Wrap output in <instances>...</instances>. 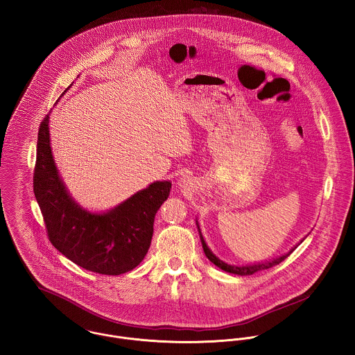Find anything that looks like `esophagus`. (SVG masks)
<instances>
[{
  "mask_svg": "<svg viewBox=\"0 0 355 355\" xmlns=\"http://www.w3.org/2000/svg\"><path fill=\"white\" fill-rule=\"evenodd\" d=\"M186 182H187L186 176H182V178L179 179V184H180V186H184V184H186Z\"/></svg>",
  "mask_w": 355,
  "mask_h": 355,
  "instance_id": "34e87169",
  "label": "esophagus"
}]
</instances>
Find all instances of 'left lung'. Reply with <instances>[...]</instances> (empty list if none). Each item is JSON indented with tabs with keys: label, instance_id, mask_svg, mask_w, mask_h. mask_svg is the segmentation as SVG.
Returning <instances> with one entry per match:
<instances>
[{
	"label": "left lung",
	"instance_id": "1",
	"mask_svg": "<svg viewBox=\"0 0 355 355\" xmlns=\"http://www.w3.org/2000/svg\"><path fill=\"white\" fill-rule=\"evenodd\" d=\"M197 228H198V232H200V238H201L203 252H205V255L207 257V259H209L210 262H213L216 266H218L220 269H223V270H225V272H228V273L239 275V276H249V275H253L255 272H259V270H263V269H269V268H272V266L280 263L282 261H284L290 254L293 253V252L297 249V246L300 245V243H298V245H297L295 248H293L288 253L283 254V255H280V257H276V258H273L272 261L254 262V263H248V265H231V263H227V262L221 261L218 257H216V255L213 254V252L207 248V245H206V242H205V239H203L202 232H201L198 220H197ZM301 242H302V241H301Z\"/></svg>",
	"mask_w": 355,
	"mask_h": 355
}]
</instances>
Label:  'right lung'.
<instances>
[{"mask_svg":"<svg viewBox=\"0 0 355 355\" xmlns=\"http://www.w3.org/2000/svg\"><path fill=\"white\" fill-rule=\"evenodd\" d=\"M171 186L168 180L154 182L113 209L93 213L71 197L60 178L49 114L40 125L34 194L51 245L86 270L114 276L138 266L150 248L154 216L169 197Z\"/></svg>","mask_w":355,"mask_h":355,"instance_id":"1","label":"right lung"}]
</instances>
